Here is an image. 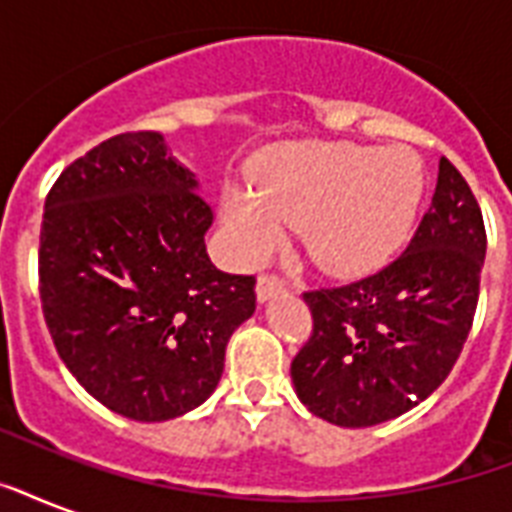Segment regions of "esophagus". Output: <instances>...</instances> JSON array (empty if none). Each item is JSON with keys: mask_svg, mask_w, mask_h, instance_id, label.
Segmentation results:
<instances>
[{"mask_svg": "<svg viewBox=\"0 0 512 512\" xmlns=\"http://www.w3.org/2000/svg\"><path fill=\"white\" fill-rule=\"evenodd\" d=\"M284 289H287V284H284L279 276H268V273H265V276L257 279V300H260V303H268L271 297L281 295Z\"/></svg>", "mask_w": 512, "mask_h": 512, "instance_id": "34e87169", "label": "esophagus"}]
</instances>
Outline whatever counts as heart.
I'll list each match as a JSON object with an SVG mask.
<instances>
[{"instance_id":"1","label":"heart","mask_w":512,"mask_h":512,"mask_svg":"<svg viewBox=\"0 0 512 512\" xmlns=\"http://www.w3.org/2000/svg\"><path fill=\"white\" fill-rule=\"evenodd\" d=\"M422 191V162L409 148L303 143L263 164L257 191L228 185L220 220L244 263L271 255L287 225L324 273L364 276L404 247Z\"/></svg>"}]
</instances>
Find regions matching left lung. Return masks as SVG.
<instances>
[{"label":"left lung","mask_w":512,"mask_h":512,"mask_svg":"<svg viewBox=\"0 0 512 512\" xmlns=\"http://www.w3.org/2000/svg\"><path fill=\"white\" fill-rule=\"evenodd\" d=\"M486 257L484 217L449 159L412 244L396 263L305 292L313 335L292 361L297 398L340 428H372L425 401L473 327Z\"/></svg>","instance_id":"8db88e82"}]
</instances>
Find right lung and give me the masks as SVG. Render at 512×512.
Masks as SVG:
<instances>
[{"label":"right lung","mask_w":512,"mask_h":512,"mask_svg":"<svg viewBox=\"0 0 512 512\" xmlns=\"http://www.w3.org/2000/svg\"><path fill=\"white\" fill-rule=\"evenodd\" d=\"M212 209L159 132L76 159L44 201L39 295L58 356L92 398L138 422L215 393L255 279L207 255Z\"/></svg>","instance_id":"right-lung-1"}]
</instances>
